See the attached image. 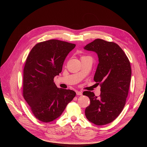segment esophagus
Returning <instances> with one entry per match:
<instances>
[{
	"instance_id": "esophagus-1",
	"label": "esophagus",
	"mask_w": 147,
	"mask_h": 147,
	"mask_svg": "<svg viewBox=\"0 0 147 147\" xmlns=\"http://www.w3.org/2000/svg\"><path fill=\"white\" fill-rule=\"evenodd\" d=\"M76 94H77V95H82V92L80 91H76Z\"/></svg>"
}]
</instances>
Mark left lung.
I'll return each instance as SVG.
<instances>
[{
    "mask_svg": "<svg viewBox=\"0 0 147 147\" xmlns=\"http://www.w3.org/2000/svg\"><path fill=\"white\" fill-rule=\"evenodd\" d=\"M84 48L98 54L99 64L94 80L101 86L99 97L90 91L83 93L90 101L85 115L94 124L105 125L116 119L125 105L132 74L130 61L122 49L113 42L97 38Z\"/></svg>",
    "mask_w": 147,
    "mask_h": 147,
    "instance_id": "obj_1",
    "label": "left lung"
}]
</instances>
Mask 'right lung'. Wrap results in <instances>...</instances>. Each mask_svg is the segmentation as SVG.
I'll return each mask as SVG.
<instances>
[{
    "mask_svg": "<svg viewBox=\"0 0 147 147\" xmlns=\"http://www.w3.org/2000/svg\"><path fill=\"white\" fill-rule=\"evenodd\" d=\"M75 44L56 39L37 43L28 55L23 71L22 95L34 116L42 122L59 117L76 96L72 90L58 88L54 77Z\"/></svg>",
    "mask_w": 147,
    "mask_h": 147,
    "instance_id": "right-lung-1",
    "label": "right lung"
}]
</instances>
